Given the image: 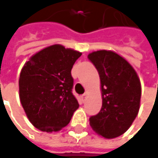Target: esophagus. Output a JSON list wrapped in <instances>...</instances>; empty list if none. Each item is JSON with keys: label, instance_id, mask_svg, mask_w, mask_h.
<instances>
[{"label": "esophagus", "instance_id": "1", "mask_svg": "<svg viewBox=\"0 0 158 158\" xmlns=\"http://www.w3.org/2000/svg\"><path fill=\"white\" fill-rule=\"evenodd\" d=\"M86 97H87V93H85V94H84L82 95V99H83V101H84V102L85 101Z\"/></svg>", "mask_w": 158, "mask_h": 158}]
</instances>
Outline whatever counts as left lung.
Wrapping results in <instances>:
<instances>
[{
	"instance_id": "left-lung-1",
	"label": "left lung",
	"mask_w": 158,
	"mask_h": 158,
	"mask_svg": "<svg viewBox=\"0 0 158 158\" xmlns=\"http://www.w3.org/2000/svg\"><path fill=\"white\" fill-rule=\"evenodd\" d=\"M88 59L99 73L102 96V109L90 117V125L103 138H117L128 130L139 113V79L130 64L114 52H93Z\"/></svg>"
}]
</instances>
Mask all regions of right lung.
<instances>
[{
    "mask_svg": "<svg viewBox=\"0 0 158 158\" xmlns=\"http://www.w3.org/2000/svg\"><path fill=\"white\" fill-rule=\"evenodd\" d=\"M82 53L54 45L25 64L19 80V99L29 121L37 129L60 130L79 107L72 93L71 70Z\"/></svg>",
    "mask_w": 158,
    "mask_h": 158,
    "instance_id": "right-lung-1",
    "label": "right lung"
}]
</instances>
